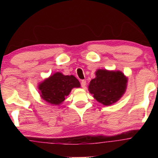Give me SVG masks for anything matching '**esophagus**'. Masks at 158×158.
<instances>
[{"label": "esophagus", "instance_id": "esophagus-1", "mask_svg": "<svg viewBox=\"0 0 158 158\" xmlns=\"http://www.w3.org/2000/svg\"><path fill=\"white\" fill-rule=\"evenodd\" d=\"M81 85L83 88H85L86 87V81L85 80H81Z\"/></svg>", "mask_w": 158, "mask_h": 158}]
</instances>
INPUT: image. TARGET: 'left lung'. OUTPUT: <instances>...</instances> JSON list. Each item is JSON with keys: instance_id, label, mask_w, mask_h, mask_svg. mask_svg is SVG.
I'll return each instance as SVG.
<instances>
[{"instance_id": "left-lung-1", "label": "left lung", "mask_w": 158, "mask_h": 158, "mask_svg": "<svg viewBox=\"0 0 158 158\" xmlns=\"http://www.w3.org/2000/svg\"><path fill=\"white\" fill-rule=\"evenodd\" d=\"M90 80L88 90L94 99L104 106L117 102L126 93L128 78L120 70L99 69Z\"/></svg>"}]
</instances>
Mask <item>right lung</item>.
Returning <instances> with one entry per match:
<instances>
[{"label":"right lung","mask_w":158,"mask_h":158,"mask_svg":"<svg viewBox=\"0 0 158 158\" xmlns=\"http://www.w3.org/2000/svg\"><path fill=\"white\" fill-rule=\"evenodd\" d=\"M80 86V82L73 75H64L61 72H56L40 82L38 88L44 100L53 106H59L73 88Z\"/></svg>","instance_id":"1"}]
</instances>
